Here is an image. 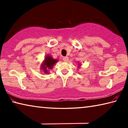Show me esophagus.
<instances>
[{
  "mask_svg": "<svg viewBox=\"0 0 128 128\" xmlns=\"http://www.w3.org/2000/svg\"><path fill=\"white\" fill-rule=\"evenodd\" d=\"M62 60H63V61L64 62H67L68 61L69 59H68V58L67 57V56H65V57H64L63 58H62Z\"/></svg>",
  "mask_w": 128,
  "mask_h": 128,
  "instance_id": "esophagus-1",
  "label": "esophagus"
}]
</instances>
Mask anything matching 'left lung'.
Here are the masks:
<instances>
[{
    "instance_id": "left-lung-1",
    "label": "left lung",
    "mask_w": 128,
    "mask_h": 128,
    "mask_svg": "<svg viewBox=\"0 0 128 128\" xmlns=\"http://www.w3.org/2000/svg\"><path fill=\"white\" fill-rule=\"evenodd\" d=\"M78 68H80V67L81 66V64H78Z\"/></svg>"
}]
</instances>
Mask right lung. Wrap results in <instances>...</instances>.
I'll return each instance as SVG.
<instances>
[{"label": "right lung", "mask_w": 128, "mask_h": 128, "mask_svg": "<svg viewBox=\"0 0 128 128\" xmlns=\"http://www.w3.org/2000/svg\"><path fill=\"white\" fill-rule=\"evenodd\" d=\"M58 62V60L54 59L51 55H47L45 56L44 60H43L42 63L40 65L41 70L45 74L49 73L50 70L53 68L54 65Z\"/></svg>", "instance_id": "right-lung-1"}]
</instances>
